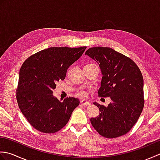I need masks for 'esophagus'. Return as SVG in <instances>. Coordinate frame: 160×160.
<instances>
[{
  "label": "esophagus",
  "instance_id": "obj_1",
  "mask_svg": "<svg viewBox=\"0 0 160 160\" xmlns=\"http://www.w3.org/2000/svg\"><path fill=\"white\" fill-rule=\"evenodd\" d=\"M80 104L84 105V106H89V105L91 104V102L89 101H86L84 100H82L80 101Z\"/></svg>",
  "mask_w": 160,
  "mask_h": 160
}]
</instances>
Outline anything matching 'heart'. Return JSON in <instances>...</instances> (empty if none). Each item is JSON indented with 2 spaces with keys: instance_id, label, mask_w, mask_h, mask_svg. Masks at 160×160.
Here are the masks:
<instances>
[{
  "instance_id": "heart-1",
  "label": "heart",
  "mask_w": 160,
  "mask_h": 160,
  "mask_svg": "<svg viewBox=\"0 0 160 160\" xmlns=\"http://www.w3.org/2000/svg\"><path fill=\"white\" fill-rule=\"evenodd\" d=\"M77 95L78 96H80V97H85V96H87V92L86 91H84V90H80V91H78V92H77Z\"/></svg>"
}]
</instances>
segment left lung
Masks as SVG:
<instances>
[{
	"label": "left lung",
	"instance_id": "obj_1",
	"mask_svg": "<svg viewBox=\"0 0 160 160\" xmlns=\"http://www.w3.org/2000/svg\"><path fill=\"white\" fill-rule=\"evenodd\" d=\"M85 54L96 61L102 74L98 96L111 100L107 107L93 103L100 113L91 118V123L103 137L124 135L136 123L144 108L141 71L133 60L109 47H91Z\"/></svg>",
	"mask_w": 160,
	"mask_h": 160
}]
</instances>
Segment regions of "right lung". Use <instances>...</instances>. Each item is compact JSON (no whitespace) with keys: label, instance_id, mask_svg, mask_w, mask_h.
I'll list each match as a JSON object with an SVG mask.
<instances>
[{"label":"right lung","instance_id":"right-lung-1","mask_svg":"<svg viewBox=\"0 0 160 160\" xmlns=\"http://www.w3.org/2000/svg\"><path fill=\"white\" fill-rule=\"evenodd\" d=\"M86 48L50 47L33 54L22 64L16 100L22 113L36 130L45 133L60 131L79 105L76 98H67L61 102L52 93L56 83L65 78L68 68Z\"/></svg>","mask_w":160,"mask_h":160}]
</instances>
